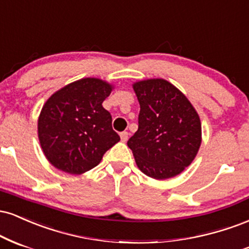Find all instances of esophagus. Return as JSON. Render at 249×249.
<instances>
[{"mask_svg":"<svg viewBox=\"0 0 249 249\" xmlns=\"http://www.w3.org/2000/svg\"><path fill=\"white\" fill-rule=\"evenodd\" d=\"M128 135H129V134H128L127 131H122V133H120V137H121V141L122 142H127Z\"/></svg>","mask_w":249,"mask_h":249,"instance_id":"esophagus-1","label":"esophagus"}]
</instances>
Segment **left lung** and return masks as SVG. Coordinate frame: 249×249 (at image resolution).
<instances>
[{"label": "left lung", "mask_w": 249, "mask_h": 249, "mask_svg": "<svg viewBox=\"0 0 249 249\" xmlns=\"http://www.w3.org/2000/svg\"><path fill=\"white\" fill-rule=\"evenodd\" d=\"M140 102L139 129L128 140L139 169L155 179L179 175L195 160L201 124L191 102L164 79L133 85Z\"/></svg>", "instance_id": "left-lung-1"}]
</instances>
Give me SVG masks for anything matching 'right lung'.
<instances>
[{
    "label": "right lung",
    "mask_w": 249,
    "mask_h": 249,
    "mask_svg": "<svg viewBox=\"0 0 249 249\" xmlns=\"http://www.w3.org/2000/svg\"><path fill=\"white\" fill-rule=\"evenodd\" d=\"M113 86L98 78H84L53 93L38 118V139L45 157L58 170L81 175L101 162L120 141L112 115L102 102Z\"/></svg>",
    "instance_id": "obj_1"
}]
</instances>
